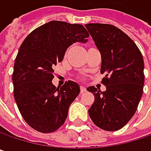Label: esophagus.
Segmentation results:
<instances>
[{"label": "esophagus", "mask_w": 151, "mask_h": 151, "mask_svg": "<svg viewBox=\"0 0 151 151\" xmlns=\"http://www.w3.org/2000/svg\"><path fill=\"white\" fill-rule=\"evenodd\" d=\"M86 91V88L84 86H80V92L83 93H85Z\"/></svg>", "instance_id": "34e87169"}]
</instances>
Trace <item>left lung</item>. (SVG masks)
I'll use <instances>...</instances> for the list:
<instances>
[{
	"instance_id": "8db88e82",
	"label": "left lung",
	"mask_w": 151,
	"mask_h": 151,
	"mask_svg": "<svg viewBox=\"0 0 151 151\" xmlns=\"http://www.w3.org/2000/svg\"><path fill=\"white\" fill-rule=\"evenodd\" d=\"M101 54V83L106 91L94 86L87 91L94 95L88 113L101 129L115 131L123 128L135 114L143 92L144 63L135 42L111 24L85 25Z\"/></svg>"
}]
</instances>
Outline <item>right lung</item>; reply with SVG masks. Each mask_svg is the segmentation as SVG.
Wrapping results in <instances>:
<instances>
[{
  "mask_svg": "<svg viewBox=\"0 0 151 151\" xmlns=\"http://www.w3.org/2000/svg\"><path fill=\"white\" fill-rule=\"evenodd\" d=\"M87 37L81 24L51 21L34 29L20 46L12 76L14 97L22 118L37 131L51 133L65 123L80 89L70 80L56 87L53 68L69 46L86 43Z\"/></svg>",
  "mask_w": 151,
  "mask_h": 151,
  "instance_id": "obj_1",
  "label": "right lung"
}]
</instances>
